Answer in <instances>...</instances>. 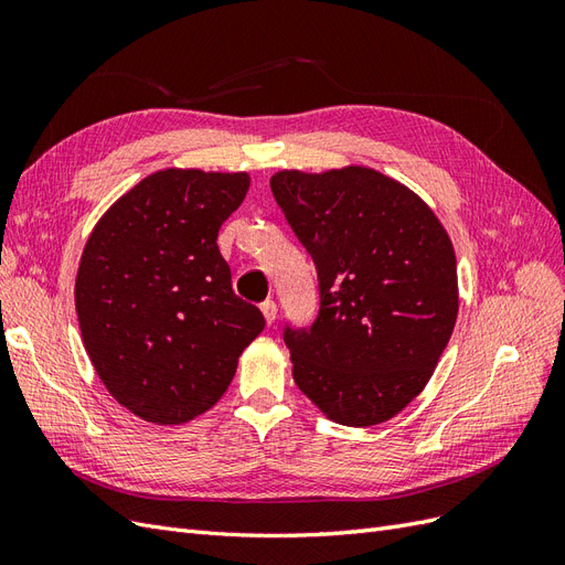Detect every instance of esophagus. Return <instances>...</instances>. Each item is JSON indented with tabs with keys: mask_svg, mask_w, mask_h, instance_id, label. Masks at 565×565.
<instances>
[{
	"mask_svg": "<svg viewBox=\"0 0 565 565\" xmlns=\"http://www.w3.org/2000/svg\"><path fill=\"white\" fill-rule=\"evenodd\" d=\"M262 313H264V318H266V322H268V324L276 322V316H278V306H276V301L266 299V301L262 303Z\"/></svg>",
	"mask_w": 565,
	"mask_h": 565,
	"instance_id": "34e87169",
	"label": "esophagus"
}]
</instances>
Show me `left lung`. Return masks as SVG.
<instances>
[{
    "label": "left lung",
    "instance_id": "1",
    "mask_svg": "<svg viewBox=\"0 0 565 565\" xmlns=\"http://www.w3.org/2000/svg\"><path fill=\"white\" fill-rule=\"evenodd\" d=\"M270 191L318 270L316 320L282 332L297 386L339 424L391 419L431 380L455 328L446 228L409 188L367 167L285 169Z\"/></svg>",
    "mask_w": 565,
    "mask_h": 565
}]
</instances>
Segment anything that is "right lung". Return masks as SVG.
<instances>
[{
  "instance_id": "obj_1",
  "label": "right lung",
  "mask_w": 565,
  "mask_h": 565,
  "mask_svg": "<svg viewBox=\"0 0 565 565\" xmlns=\"http://www.w3.org/2000/svg\"><path fill=\"white\" fill-rule=\"evenodd\" d=\"M249 174L164 169L100 216L75 280L77 320L96 374L129 413L183 424L228 388L264 330L235 297L216 237Z\"/></svg>"
}]
</instances>
